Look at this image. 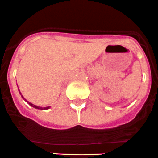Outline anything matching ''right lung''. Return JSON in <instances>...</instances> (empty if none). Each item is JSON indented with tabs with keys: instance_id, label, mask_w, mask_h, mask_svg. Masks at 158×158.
<instances>
[{
	"instance_id": "add662e5",
	"label": "right lung",
	"mask_w": 158,
	"mask_h": 158,
	"mask_svg": "<svg viewBox=\"0 0 158 158\" xmlns=\"http://www.w3.org/2000/svg\"><path fill=\"white\" fill-rule=\"evenodd\" d=\"M18 90H19V92H20V90H19V89H18ZM20 94H21V97H22V98H24V97H23V95L21 94V92H20ZM24 101H26L28 103V104H30V105H31V107H34V108H36V109H40V110H43V109H44V110H47V109H49V108H50V107H37V106H36V105H34V104H31V103H30L29 101H27L26 99H24Z\"/></svg>"
}]
</instances>
